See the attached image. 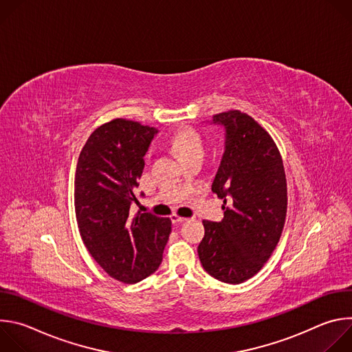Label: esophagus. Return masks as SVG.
<instances>
[{"mask_svg": "<svg viewBox=\"0 0 352 352\" xmlns=\"http://www.w3.org/2000/svg\"><path fill=\"white\" fill-rule=\"evenodd\" d=\"M171 221H173V224L178 226V224L186 221V219H185V217H179V216H177V214H173V216H171Z\"/></svg>", "mask_w": 352, "mask_h": 352, "instance_id": "34e87169", "label": "esophagus"}]
</instances>
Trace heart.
Wrapping results in <instances>:
<instances>
[{"mask_svg": "<svg viewBox=\"0 0 352 352\" xmlns=\"http://www.w3.org/2000/svg\"><path fill=\"white\" fill-rule=\"evenodd\" d=\"M171 144L182 160L193 155H204L202 138L192 128H184L178 131L173 136Z\"/></svg>", "mask_w": 352, "mask_h": 352, "instance_id": "heart-1", "label": "heart"}]
</instances>
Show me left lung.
Listing matches in <instances>:
<instances>
[{
	"mask_svg": "<svg viewBox=\"0 0 352 352\" xmlns=\"http://www.w3.org/2000/svg\"><path fill=\"white\" fill-rule=\"evenodd\" d=\"M224 129L223 155L212 190L224 199V219L204 221L197 246L204 269L214 278L239 284L269 261L287 214V181L281 156L270 135L249 116H213Z\"/></svg>",
	"mask_w": 352,
	"mask_h": 352,
	"instance_id": "8db88e82",
	"label": "left lung"
}]
</instances>
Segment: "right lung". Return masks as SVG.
<instances>
[{"instance_id":"add662e5","label":"right lung","mask_w":352,"mask_h":352,"mask_svg":"<svg viewBox=\"0 0 352 352\" xmlns=\"http://www.w3.org/2000/svg\"><path fill=\"white\" fill-rule=\"evenodd\" d=\"M156 128L117 118L98 126L79 155L75 212L83 243L113 278L135 284L155 273L171 232V220L131 213L139 205V178Z\"/></svg>"}]
</instances>
